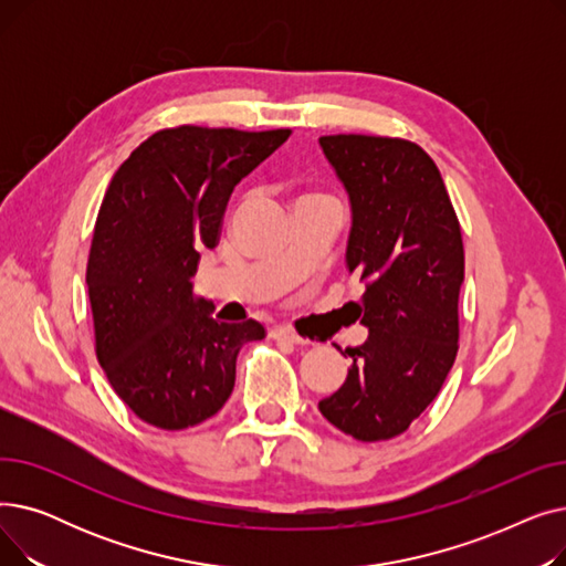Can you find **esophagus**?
Instances as JSON below:
<instances>
[{
    "label": "esophagus",
    "mask_w": 566,
    "mask_h": 566,
    "mask_svg": "<svg viewBox=\"0 0 566 566\" xmlns=\"http://www.w3.org/2000/svg\"><path fill=\"white\" fill-rule=\"evenodd\" d=\"M273 339L277 342H291V344H307V339H303L298 333L286 328V325H277V328L271 333Z\"/></svg>",
    "instance_id": "34e87169"
}]
</instances>
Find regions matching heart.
<instances>
[{
  "instance_id": "obj_1",
  "label": "heart",
  "mask_w": 566,
  "mask_h": 566,
  "mask_svg": "<svg viewBox=\"0 0 566 566\" xmlns=\"http://www.w3.org/2000/svg\"><path fill=\"white\" fill-rule=\"evenodd\" d=\"M303 199H314V195H305V197H301V201H303Z\"/></svg>"
}]
</instances>
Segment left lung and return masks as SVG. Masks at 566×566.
I'll list each match as a JSON object with an SVG mask.
<instances>
[{
	"mask_svg": "<svg viewBox=\"0 0 566 566\" xmlns=\"http://www.w3.org/2000/svg\"><path fill=\"white\" fill-rule=\"evenodd\" d=\"M318 144L350 199L346 263L365 284L353 305L369 328L363 346L346 348L353 367L318 410L355 440H390L427 410L457 360L461 224L415 142L342 133Z\"/></svg>",
	"mask_w": 566,
	"mask_h": 566,
	"instance_id": "left-lung-1",
	"label": "left lung"
}]
</instances>
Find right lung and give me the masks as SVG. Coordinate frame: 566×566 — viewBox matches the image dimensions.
<instances>
[{
	"label": "right lung",
	"instance_id": "obj_1",
	"mask_svg": "<svg viewBox=\"0 0 566 566\" xmlns=\"http://www.w3.org/2000/svg\"><path fill=\"white\" fill-rule=\"evenodd\" d=\"M289 128L176 126L144 139L103 197L86 261L96 358L146 424L181 431L227 403L235 355L265 328L220 323L195 301L199 248L220 241L227 201Z\"/></svg>",
	"mask_w": 566,
	"mask_h": 566
}]
</instances>
